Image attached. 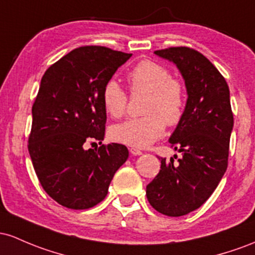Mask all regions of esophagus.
<instances>
[{"mask_svg": "<svg viewBox=\"0 0 255 255\" xmlns=\"http://www.w3.org/2000/svg\"><path fill=\"white\" fill-rule=\"evenodd\" d=\"M130 153H131V155H142V151L139 150V149H137V148H130Z\"/></svg>", "mask_w": 255, "mask_h": 255, "instance_id": "34e87169", "label": "esophagus"}]
</instances>
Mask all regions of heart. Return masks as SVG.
I'll return each mask as SVG.
<instances>
[{
    "mask_svg": "<svg viewBox=\"0 0 255 255\" xmlns=\"http://www.w3.org/2000/svg\"><path fill=\"white\" fill-rule=\"evenodd\" d=\"M132 91H143L149 97L145 101L142 118L128 119L110 128L113 141L135 148H147L164 135L165 125L173 127L183 118L187 104V91L179 79L172 78L165 65L153 60H143L128 76ZM102 104L113 118L125 113L128 95L119 83L111 79L102 90Z\"/></svg>",
    "mask_w": 255,
    "mask_h": 255,
    "instance_id": "1",
    "label": "heart"
}]
</instances>
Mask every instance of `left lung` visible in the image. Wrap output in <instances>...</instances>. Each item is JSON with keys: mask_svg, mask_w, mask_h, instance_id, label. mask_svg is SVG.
<instances>
[{"mask_svg": "<svg viewBox=\"0 0 255 255\" xmlns=\"http://www.w3.org/2000/svg\"><path fill=\"white\" fill-rule=\"evenodd\" d=\"M154 54L176 65L188 99L183 118L168 139L182 158L178 164H173V158H161V170L145 194L158 212L181 217L204 205L227 171L234 128L230 91L224 77L199 51L174 47Z\"/></svg>", "mask_w": 255, "mask_h": 255, "instance_id": "1", "label": "left lung"}]
</instances>
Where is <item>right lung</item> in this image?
<instances>
[{
    "instance_id": "right-lung-1",
    "label": "right lung",
    "mask_w": 255,
    "mask_h": 255,
    "mask_svg": "<svg viewBox=\"0 0 255 255\" xmlns=\"http://www.w3.org/2000/svg\"><path fill=\"white\" fill-rule=\"evenodd\" d=\"M131 54L105 47L77 48L43 74L32 106L28 153L45 193L64 207L87 210L101 202L117 170L127 161L125 145L105 138L107 116L102 90Z\"/></svg>"
}]
</instances>
